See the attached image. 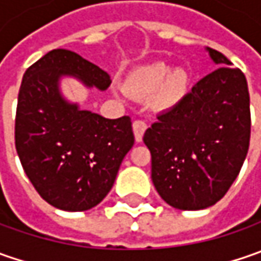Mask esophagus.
Returning a JSON list of instances; mask_svg holds the SVG:
<instances>
[{
	"mask_svg": "<svg viewBox=\"0 0 261 261\" xmlns=\"http://www.w3.org/2000/svg\"><path fill=\"white\" fill-rule=\"evenodd\" d=\"M132 126H134V134H135L136 142H141L142 136H144V132L146 130V123L144 120H135Z\"/></svg>",
	"mask_w": 261,
	"mask_h": 261,
	"instance_id": "esophagus-1",
	"label": "esophagus"
}]
</instances>
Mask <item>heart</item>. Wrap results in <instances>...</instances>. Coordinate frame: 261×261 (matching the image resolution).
Returning <instances> with one entry per match:
<instances>
[{
  "label": "heart",
  "mask_w": 261,
  "mask_h": 261,
  "mask_svg": "<svg viewBox=\"0 0 261 261\" xmlns=\"http://www.w3.org/2000/svg\"><path fill=\"white\" fill-rule=\"evenodd\" d=\"M189 83L190 76L185 69H171L164 62H154L132 71L126 78V88L135 95L156 93L158 105L173 107L185 98Z\"/></svg>",
  "instance_id": "1"
}]
</instances>
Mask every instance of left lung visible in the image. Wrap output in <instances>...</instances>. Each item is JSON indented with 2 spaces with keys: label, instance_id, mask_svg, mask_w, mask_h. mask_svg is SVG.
I'll use <instances>...</instances> for the list:
<instances>
[{
  "label": "left lung",
  "instance_id": "8db88e82",
  "mask_svg": "<svg viewBox=\"0 0 261 261\" xmlns=\"http://www.w3.org/2000/svg\"><path fill=\"white\" fill-rule=\"evenodd\" d=\"M218 68L156 116L144 142L158 195L181 211L215 205L234 183L250 145V94L244 74L215 49Z\"/></svg>",
  "mask_w": 261,
  "mask_h": 261
}]
</instances>
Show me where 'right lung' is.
Returning a JSON list of instances; mask_svg holds the SVG:
<instances>
[{
	"label": "right lung",
	"instance_id": "right-lung-1",
	"mask_svg": "<svg viewBox=\"0 0 261 261\" xmlns=\"http://www.w3.org/2000/svg\"><path fill=\"white\" fill-rule=\"evenodd\" d=\"M62 76L109 88L107 72L83 56L54 49L23 75L15 115V149L37 193L68 212L97 206L113 187L135 136L129 116L106 119L61 93Z\"/></svg>",
	"mask_w": 261,
	"mask_h": 261
}]
</instances>
